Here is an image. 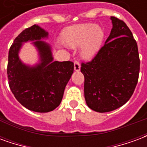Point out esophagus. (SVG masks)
<instances>
[{
    "mask_svg": "<svg viewBox=\"0 0 147 147\" xmlns=\"http://www.w3.org/2000/svg\"><path fill=\"white\" fill-rule=\"evenodd\" d=\"M80 64L79 61H75L74 62V69H75V71H79L80 70Z\"/></svg>",
    "mask_w": 147,
    "mask_h": 147,
    "instance_id": "1",
    "label": "esophagus"
}]
</instances>
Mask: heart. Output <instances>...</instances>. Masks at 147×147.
<instances>
[{
    "mask_svg": "<svg viewBox=\"0 0 147 147\" xmlns=\"http://www.w3.org/2000/svg\"><path fill=\"white\" fill-rule=\"evenodd\" d=\"M105 32L98 24H82L74 25L63 31L61 44L66 47L76 49L80 46L79 53L84 60L94 57L104 42Z\"/></svg>",
    "mask_w": 147,
    "mask_h": 147,
    "instance_id": "obj_1",
    "label": "heart"
}]
</instances>
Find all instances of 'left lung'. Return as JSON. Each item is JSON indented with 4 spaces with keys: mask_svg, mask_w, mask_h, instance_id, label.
Returning <instances> with one entry per match:
<instances>
[{
    "mask_svg": "<svg viewBox=\"0 0 147 147\" xmlns=\"http://www.w3.org/2000/svg\"><path fill=\"white\" fill-rule=\"evenodd\" d=\"M113 28L105 45L89 62L82 63L84 97L92 110L106 113L120 108L134 93L140 60L136 41L123 20L111 16Z\"/></svg>",
    "mask_w": 147,
    "mask_h": 147,
    "instance_id": "left-lung-1",
    "label": "left lung"
}]
</instances>
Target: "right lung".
Returning <instances> with one entry per match:
<instances>
[{
    "mask_svg": "<svg viewBox=\"0 0 147 147\" xmlns=\"http://www.w3.org/2000/svg\"><path fill=\"white\" fill-rule=\"evenodd\" d=\"M48 32L34 24L23 30L8 52V85L15 98L29 110L48 113L61 104L67 82L74 71L71 61H53L51 46L41 39ZM33 41L39 51L40 62L30 67L18 57L23 42Z\"/></svg>",
    "mask_w": 147,
    "mask_h": 147,
    "instance_id": "add662e5",
    "label": "right lung"
}]
</instances>
